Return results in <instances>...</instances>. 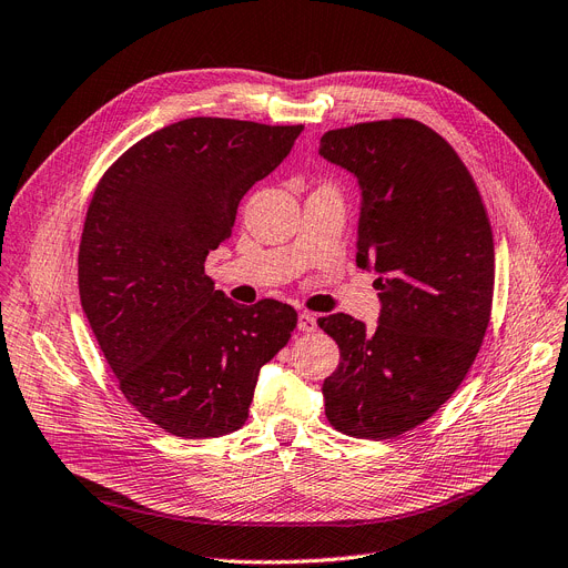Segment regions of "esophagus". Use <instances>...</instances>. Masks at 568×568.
<instances>
[{
    "label": "esophagus",
    "instance_id": "34e87169",
    "mask_svg": "<svg viewBox=\"0 0 568 568\" xmlns=\"http://www.w3.org/2000/svg\"><path fill=\"white\" fill-rule=\"evenodd\" d=\"M317 329V317L308 311L300 313V332H315Z\"/></svg>",
    "mask_w": 568,
    "mask_h": 568
}]
</instances>
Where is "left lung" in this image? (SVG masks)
I'll list each match as a JSON object with an SVG mask.
<instances>
[{"label": "left lung", "mask_w": 568, "mask_h": 568, "mask_svg": "<svg viewBox=\"0 0 568 568\" xmlns=\"http://www.w3.org/2000/svg\"><path fill=\"white\" fill-rule=\"evenodd\" d=\"M320 155L362 187L357 266L374 268L381 317H320L341 351L325 378V415L355 438H394L423 425L471 368L489 325L495 239L483 196L432 128L410 118L329 130Z\"/></svg>", "instance_id": "obj_1"}]
</instances>
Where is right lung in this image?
Here are the masks:
<instances>
[{"mask_svg": "<svg viewBox=\"0 0 568 568\" xmlns=\"http://www.w3.org/2000/svg\"><path fill=\"white\" fill-rule=\"evenodd\" d=\"M304 125L187 118L136 141L97 183L79 245V292L125 399L160 429L213 438L248 420L260 368L297 311L241 306L204 262L232 236L239 202Z\"/></svg>", "mask_w": 568, "mask_h": 568, "instance_id": "1", "label": "right lung"}]
</instances>
